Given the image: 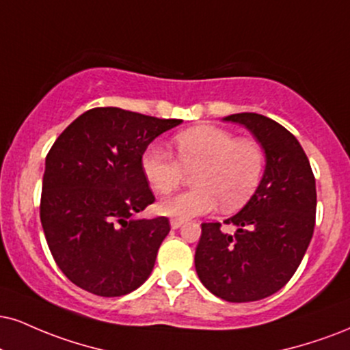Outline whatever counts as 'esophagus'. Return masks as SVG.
I'll return each mask as SVG.
<instances>
[{
    "label": "esophagus",
    "mask_w": 350,
    "mask_h": 350,
    "mask_svg": "<svg viewBox=\"0 0 350 350\" xmlns=\"http://www.w3.org/2000/svg\"><path fill=\"white\" fill-rule=\"evenodd\" d=\"M184 225V220L183 218H171V228L172 230H178L180 226Z\"/></svg>",
    "instance_id": "34e87169"
}]
</instances>
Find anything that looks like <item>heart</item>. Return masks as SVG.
<instances>
[{"mask_svg":"<svg viewBox=\"0 0 350 350\" xmlns=\"http://www.w3.org/2000/svg\"><path fill=\"white\" fill-rule=\"evenodd\" d=\"M172 143L176 158L159 145H150L142 154L143 174L157 193H171L192 174L193 189L159 204L163 215L200 217L212 212L217 202L223 212H233L259 187L266 154L258 142L215 125H199L178 133Z\"/></svg>","mask_w":350,"mask_h":350,"instance_id":"heart-1","label":"heart"}]
</instances>
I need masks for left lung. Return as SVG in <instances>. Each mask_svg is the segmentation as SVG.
<instances>
[{
	"label": "left lung",
	"instance_id": "left-lung-1",
	"mask_svg": "<svg viewBox=\"0 0 350 350\" xmlns=\"http://www.w3.org/2000/svg\"><path fill=\"white\" fill-rule=\"evenodd\" d=\"M225 120L241 124L266 151V171L241 212L221 223H202L196 271L213 295L226 301L262 300L284 287L313 237L317 184L298 140L275 120L254 112Z\"/></svg>",
	"mask_w": 350,
	"mask_h": 350
}]
</instances>
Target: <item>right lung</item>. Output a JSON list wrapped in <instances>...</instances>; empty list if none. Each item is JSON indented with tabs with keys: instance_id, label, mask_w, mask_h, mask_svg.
I'll list each match as a JSON object with an SVG mask.
<instances>
[{
	"instance_id": "add662e5",
	"label": "right lung",
	"mask_w": 350,
	"mask_h": 350,
	"mask_svg": "<svg viewBox=\"0 0 350 350\" xmlns=\"http://www.w3.org/2000/svg\"><path fill=\"white\" fill-rule=\"evenodd\" d=\"M119 107H94L60 133L45 158L40 221L55 262L99 297H122L150 277L171 226L137 220L154 202L142 154L180 124Z\"/></svg>"
}]
</instances>
